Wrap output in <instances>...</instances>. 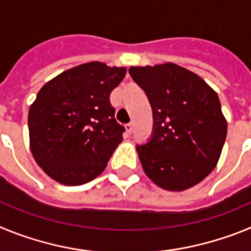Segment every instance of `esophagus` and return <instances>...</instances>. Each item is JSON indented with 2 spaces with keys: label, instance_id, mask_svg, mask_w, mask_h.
Returning a JSON list of instances; mask_svg holds the SVG:
<instances>
[{
  "label": "esophagus",
  "instance_id": "obj_1",
  "mask_svg": "<svg viewBox=\"0 0 251 251\" xmlns=\"http://www.w3.org/2000/svg\"><path fill=\"white\" fill-rule=\"evenodd\" d=\"M126 129H127V132L129 133H132L133 132V123H128V124H126Z\"/></svg>",
  "mask_w": 251,
  "mask_h": 251
}]
</instances>
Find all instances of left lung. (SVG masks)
<instances>
[{
    "label": "left lung",
    "mask_w": 251,
    "mask_h": 251,
    "mask_svg": "<svg viewBox=\"0 0 251 251\" xmlns=\"http://www.w3.org/2000/svg\"><path fill=\"white\" fill-rule=\"evenodd\" d=\"M129 74L152 106V136L137 146L146 175L168 191L201 182L216 167L227 132L217 94L172 63L132 66Z\"/></svg>",
    "instance_id": "obj_1"
}]
</instances>
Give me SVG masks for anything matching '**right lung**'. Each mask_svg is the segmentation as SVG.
<instances>
[{
  "label": "right lung",
  "mask_w": 251,
  "mask_h": 251,
  "mask_svg": "<svg viewBox=\"0 0 251 251\" xmlns=\"http://www.w3.org/2000/svg\"><path fill=\"white\" fill-rule=\"evenodd\" d=\"M126 73L93 61L61 73L37 93L28 110L30 148L51 178L77 186L103 172L126 130L109 100Z\"/></svg>",
  "instance_id": "obj_1"
}]
</instances>
